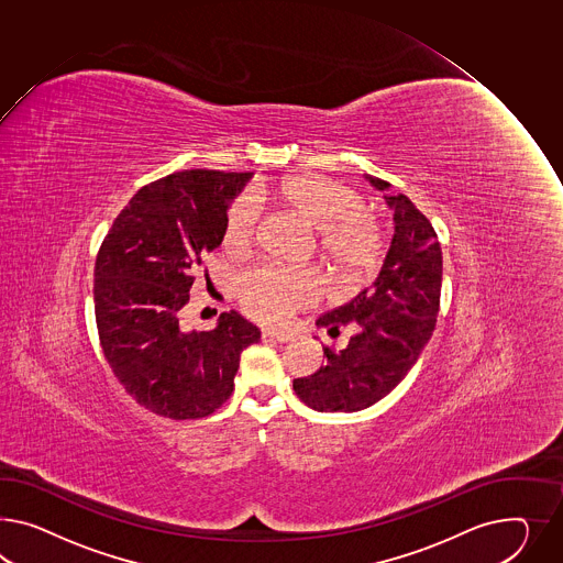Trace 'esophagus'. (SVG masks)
Returning a JSON list of instances; mask_svg holds the SVG:
<instances>
[{"instance_id":"esophagus-1","label":"esophagus","mask_w":563,"mask_h":563,"mask_svg":"<svg viewBox=\"0 0 563 563\" xmlns=\"http://www.w3.org/2000/svg\"><path fill=\"white\" fill-rule=\"evenodd\" d=\"M264 340H276V342H289L290 334L287 332H276V330H262Z\"/></svg>"}]
</instances>
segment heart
<instances>
[{
  "label": "heart",
  "instance_id": "b5f03b06",
  "mask_svg": "<svg viewBox=\"0 0 563 563\" xmlns=\"http://www.w3.org/2000/svg\"><path fill=\"white\" fill-rule=\"evenodd\" d=\"M266 198L287 205L320 229L323 258L340 276L361 278L379 266L385 250L379 219L363 209V198L354 188L318 174L260 183L252 192L233 198L223 219V245L229 252L242 254L252 247L262 217L260 200ZM238 295L254 320L280 323L320 295V276L264 264L243 276Z\"/></svg>",
  "mask_w": 563,
  "mask_h": 563
}]
</instances>
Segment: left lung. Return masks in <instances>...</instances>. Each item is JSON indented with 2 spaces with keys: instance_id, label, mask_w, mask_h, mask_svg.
I'll return each instance as SVG.
<instances>
[{
  "instance_id": "left-lung-1",
  "label": "left lung",
  "mask_w": 563,
  "mask_h": 563,
  "mask_svg": "<svg viewBox=\"0 0 563 563\" xmlns=\"http://www.w3.org/2000/svg\"><path fill=\"white\" fill-rule=\"evenodd\" d=\"M368 180L379 190L389 184ZM396 233L373 287L318 318L340 334L350 325L346 349H323L325 366L292 380L297 397L318 411H358L377 404L416 365L437 325L441 307L442 252L432 223L406 195L385 197Z\"/></svg>"
}]
</instances>
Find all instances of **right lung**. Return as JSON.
Listing matches in <instances>:
<instances>
[{
  "label": "right lung",
  "mask_w": 563,
  "mask_h": 563,
  "mask_svg": "<svg viewBox=\"0 0 563 563\" xmlns=\"http://www.w3.org/2000/svg\"><path fill=\"white\" fill-rule=\"evenodd\" d=\"M250 172L184 169L139 190L108 229L93 268L100 346L126 394L172 420L219 410L233 391L243 349L260 330L240 313H221L209 332H186L202 258L223 242L231 198Z\"/></svg>",
  "instance_id": "right-lung-1"
}]
</instances>
